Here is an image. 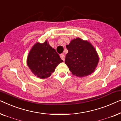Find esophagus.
Masks as SVG:
<instances>
[{
    "label": "esophagus",
    "instance_id": "esophagus-1",
    "mask_svg": "<svg viewBox=\"0 0 121 121\" xmlns=\"http://www.w3.org/2000/svg\"><path fill=\"white\" fill-rule=\"evenodd\" d=\"M60 57H61V59H62L63 61L65 60V55H64V54H61V55H60Z\"/></svg>",
    "mask_w": 121,
    "mask_h": 121
}]
</instances>
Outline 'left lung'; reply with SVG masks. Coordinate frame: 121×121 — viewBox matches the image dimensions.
Here are the masks:
<instances>
[{"label": "left lung", "mask_w": 121, "mask_h": 121, "mask_svg": "<svg viewBox=\"0 0 121 121\" xmlns=\"http://www.w3.org/2000/svg\"><path fill=\"white\" fill-rule=\"evenodd\" d=\"M66 48L68 53L65 62L73 75L84 77L94 72L99 58L91 43L77 38L71 40Z\"/></svg>", "instance_id": "8db88e82"}]
</instances>
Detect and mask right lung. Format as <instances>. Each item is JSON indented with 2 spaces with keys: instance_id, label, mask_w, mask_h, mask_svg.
I'll return each instance as SVG.
<instances>
[{
  "instance_id": "right-lung-1",
  "label": "right lung",
  "mask_w": 121,
  "mask_h": 121,
  "mask_svg": "<svg viewBox=\"0 0 121 121\" xmlns=\"http://www.w3.org/2000/svg\"><path fill=\"white\" fill-rule=\"evenodd\" d=\"M63 62L60 56L52 48L47 40L43 44L35 43L29 52L27 64L32 72L40 78L51 76L55 68Z\"/></svg>"
}]
</instances>
